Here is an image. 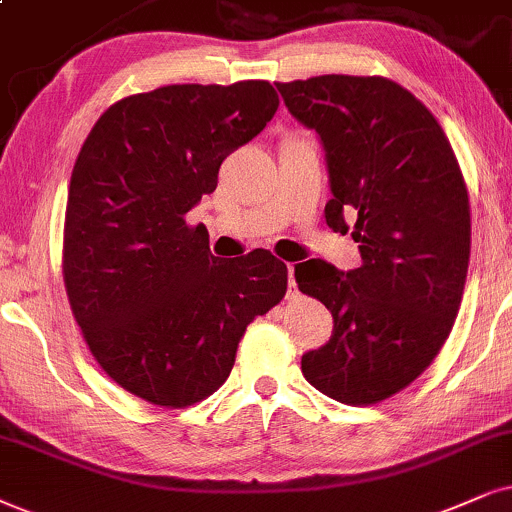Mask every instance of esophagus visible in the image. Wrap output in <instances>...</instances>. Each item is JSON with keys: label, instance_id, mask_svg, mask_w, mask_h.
<instances>
[{"label": "esophagus", "instance_id": "esophagus-1", "mask_svg": "<svg viewBox=\"0 0 512 512\" xmlns=\"http://www.w3.org/2000/svg\"><path fill=\"white\" fill-rule=\"evenodd\" d=\"M288 297L293 300L297 297V286H295V267L293 264H288Z\"/></svg>", "mask_w": 512, "mask_h": 512}]
</instances>
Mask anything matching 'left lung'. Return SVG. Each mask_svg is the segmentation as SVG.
<instances>
[{"instance_id":"8db88e82","label":"left lung","mask_w":512,"mask_h":512,"mask_svg":"<svg viewBox=\"0 0 512 512\" xmlns=\"http://www.w3.org/2000/svg\"><path fill=\"white\" fill-rule=\"evenodd\" d=\"M290 115L319 134L333 198L326 224L359 243L361 267H295L302 293L333 314L326 345L302 357L316 390L375 404L411 385L454 328L470 262V203L458 160L428 108L385 77L278 82Z\"/></svg>"}]
</instances>
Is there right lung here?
I'll return each mask as SVG.
<instances>
[{
  "label": "right lung",
  "mask_w": 512,
  "mask_h": 512,
  "mask_svg": "<svg viewBox=\"0 0 512 512\" xmlns=\"http://www.w3.org/2000/svg\"><path fill=\"white\" fill-rule=\"evenodd\" d=\"M276 108L264 80L170 84L113 103L77 155L63 229L70 309L103 371L155 406L217 392L248 323L286 295L288 269L269 250L215 257L205 226L184 219Z\"/></svg>",
  "instance_id": "right-lung-1"
}]
</instances>
